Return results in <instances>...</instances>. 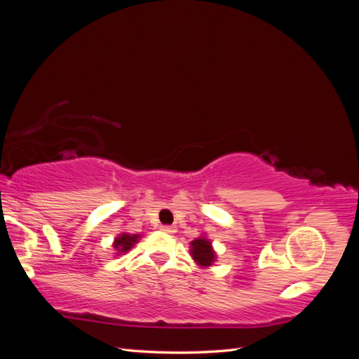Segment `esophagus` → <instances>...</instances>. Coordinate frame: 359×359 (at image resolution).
<instances>
[{
    "mask_svg": "<svg viewBox=\"0 0 359 359\" xmlns=\"http://www.w3.org/2000/svg\"><path fill=\"white\" fill-rule=\"evenodd\" d=\"M161 231L165 233L172 235V233L177 232V226H161Z\"/></svg>",
    "mask_w": 359,
    "mask_h": 359,
    "instance_id": "obj_1",
    "label": "esophagus"
}]
</instances>
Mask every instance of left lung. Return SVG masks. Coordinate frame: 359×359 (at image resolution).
Returning <instances> with one entry per match:
<instances>
[{
	"label": "left lung",
	"instance_id": "left-lung-1",
	"mask_svg": "<svg viewBox=\"0 0 359 359\" xmlns=\"http://www.w3.org/2000/svg\"><path fill=\"white\" fill-rule=\"evenodd\" d=\"M190 255L194 260V264H198L201 268H208L211 266L215 259L217 253L212 247L211 240H208V236L201 235L190 243Z\"/></svg>",
	"mask_w": 359,
	"mask_h": 359
}]
</instances>
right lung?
Returning a JSON list of instances; mask_svg holds the SVG:
<instances>
[{"instance_id":"add662e5","label":"right lung","mask_w":359,"mask_h":359,"mask_svg":"<svg viewBox=\"0 0 359 359\" xmlns=\"http://www.w3.org/2000/svg\"><path fill=\"white\" fill-rule=\"evenodd\" d=\"M140 233H127V232H123L116 235V238L114 240V250H115V255L119 256V255H124L127 252H130L135 247V244L139 243L140 240Z\"/></svg>"}]
</instances>
